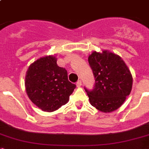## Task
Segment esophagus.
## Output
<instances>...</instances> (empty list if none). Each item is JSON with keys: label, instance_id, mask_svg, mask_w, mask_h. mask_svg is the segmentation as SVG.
<instances>
[{"label": "esophagus", "instance_id": "34e87169", "mask_svg": "<svg viewBox=\"0 0 149 149\" xmlns=\"http://www.w3.org/2000/svg\"><path fill=\"white\" fill-rule=\"evenodd\" d=\"M82 85V82L81 80H78V81L77 82V87H80Z\"/></svg>", "mask_w": 149, "mask_h": 149}]
</instances>
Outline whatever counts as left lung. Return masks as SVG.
I'll return each instance as SVG.
<instances>
[{
    "instance_id": "8db88e82",
    "label": "left lung",
    "mask_w": 149,
    "mask_h": 149,
    "mask_svg": "<svg viewBox=\"0 0 149 149\" xmlns=\"http://www.w3.org/2000/svg\"><path fill=\"white\" fill-rule=\"evenodd\" d=\"M95 84L92 90L84 87L92 106L107 113L125 102L132 88L130 70L120 56L112 52H93L88 58Z\"/></svg>"
}]
</instances>
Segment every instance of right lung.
Instances as JSON below:
<instances>
[{
  "mask_svg": "<svg viewBox=\"0 0 149 149\" xmlns=\"http://www.w3.org/2000/svg\"><path fill=\"white\" fill-rule=\"evenodd\" d=\"M55 56L34 62L27 71L25 87L29 99L42 111L52 112L65 104L76 85L68 79L66 70L59 67Z\"/></svg>",
  "mask_w": 149,
  "mask_h": 149,
  "instance_id": "right-lung-1",
  "label": "right lung"
}]
</instances>
